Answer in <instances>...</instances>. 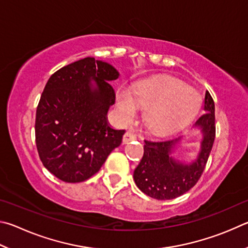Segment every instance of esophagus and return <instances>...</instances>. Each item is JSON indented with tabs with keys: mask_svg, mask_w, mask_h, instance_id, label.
I'll use <instances>...</instances> for the list:
<instances>
[{
	"mask_svg": "<svg viewBox=\"0 0 248 248\" xmlns=\"http://www.w3.org/2000/svg\"><path fill=\"white\" fill-rule=\"evenodd\" d=\"M136 140V135L134 133H132V132H126L124 134V136H123V144H127L128 141H131V140Z\"/></svg>",
	"mask_w": 248,
	"mask_h": 248,
	"instance_id": "1",
	"label": "esophagus"
}]
</instances>
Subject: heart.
Here are the masks:
<instances>
[{"label": "heart", "instance_id": "heart-1", "mask_svg": "<svg viewBox=\"0 0 248 248\" xmlns=\"http://www.w3.org/2000/svg\"><path fill=\"white\" fill-rule=\"evenodd\" d=\"M201 97L192 87L172 77L140 82L132 89L121 88L115 97L116 117L128 123L140 108H146L144 122L151 131L171 133L194 120L201 108Z\"/></svg>", "mask_w": 248, "mask_h": 248}]
</instances>
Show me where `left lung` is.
I'll return each mask as SVG.
<instances>
[{
	"mask_svg": "<svg viewBox=\"0 0 248 248\" xmlns=\"http://www.w3.org/2000/svg\"><path fill=\"white\" fill-rule=\"evenodd\" d=\"M205 114L193 126L202 134L201 149L193 161L182 162L173 157L182 137L168 140H145L144 157L134 171V181L142 193L158 201H169L193 187L205 170L216 137L215 102L206 91Z\"/></svg>",
	"mask_w": 248,
	"mask_h": 248,
	"instance_id": "obj_1",
	"label": "left lung"
}]
</instances>
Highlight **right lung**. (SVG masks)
Here are the masks:
<instances>
[{
	"label": "right lung",
	"instance_id": "1",
	"mask_svg": "<svg viewBox=\"0 0 248 248\" xmlns=\"http://www.w3.org/2000/svg\"><path fill=\"white\" fill-rule=\"evenodd\" d=\"M120 73L111 64L85 58L52 75L36 113V144L47 171L66 183L95 174L122 142L125 131L108 122L115 93L110 81Z\"/></svg>",
	"mask_w": 248,
	"mask_h": 248
}]
</instances>
